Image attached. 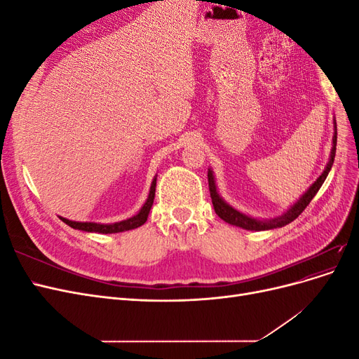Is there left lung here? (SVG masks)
Here are the masks:
<instances>
[{"label":"left lung","instance_id":"left-lung-1","mask_svg":"<svg viewBox=\"0 0 359 359\" xmlns=\"http://www.w3.org/2000/svg\"><path fill=\"white\" fill-rule=\"evenodd\" d=\"M334 137H332V149H331V156H330V161L327 168L322 172V175L314 181V184H311V187L302 194V196L293 203L290 208L283 214L277 217V219H271V220H257L253 219V217H248L240 211H236L235 208L229 203H226L222 198L219 191H217V186H215V180L212 175V170H208V186H210V193H211V199H212V205H214V210L215 214L220 217L222 220H224L226 223L238 226V227H243V229L247 231H268V229H276V227H283L286 224H289L290 222H293L297 219V217L307 208V205L311 202V199L316 196V193L319 191V189L322 187L323 181L327 180L328 177V172L332 168V163H334V157H335V147H337V126L334 123Z\"/></svg>","mask_w":359,"mask_h":359}]
</instances>
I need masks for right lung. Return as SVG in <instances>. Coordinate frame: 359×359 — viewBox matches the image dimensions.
<instances>
[{
  "instance_id": "1",
  "label": "right lung",
  "mask_w": 359,
  "mask_h": 359,
  "mask_svg": "<svg viewBox=\"0 0 359 359\" xmlns=\"http://www.w3.org/2000/svg\"><path fill=\"white\" fill-rule=\"evenodd\" d=\"M156 181H157V178H154L153 182H151L148 199L144 203L142 208H140V211L136 215L130 217V219H127V220L112 223V224H100V223H90V222H85V223L83 222H72V220L64 219V217H60V219L66 224H69L70 227H73V229H79V231H85V232L118 233V232H124V231H130V229H136V227L142 226L148 219L149 210H151V206H153L154 196H156Z\"/></svg>"
}]
</instances>
